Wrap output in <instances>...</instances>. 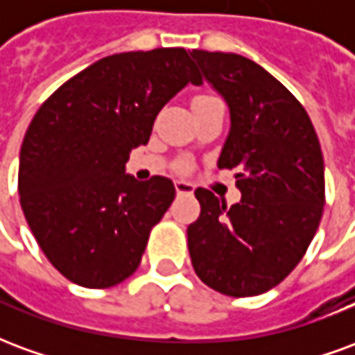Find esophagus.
Listing matches in <instances>:
<instances>
[{
  "instance_id": "34e87169",
  "label": "esophagus",
  "mask_w": 355,
  "mask_h": 355,
  "mask_svg": "<svg viewBox=\"0 0 355 355\" xmlns=\"http://www.w3.org/2000/svg\"><path fill=\"white\" fill-rule=\"evenodd\" d=\"M175 190L177 193H193V184L188 180H175Z\"/></svg>"
}]
</instances>
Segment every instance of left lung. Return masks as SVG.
<instances>
[{"mask_svg":"<svg viewBox=\"0 0 355 355\" xmlns=\"http://www.w3.org/2000/svg\"><path fill=\"white\" fill-rule=\"evenodd\" d=\"M190 55L230 110L218 167L238 171L241 200L226 207L211 190L198 188L201 213L188 226V251L211 289L254 297L291 274L320 226V140L302 104L262 66L234 53Z\"/></svg>","mask_w":355,"mask_h":355,"instance_id":"1","label":"left lung"}]
</instances>
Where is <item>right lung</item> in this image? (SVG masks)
Returning <instances> with one entry per match:
<instances>
[{
  "instance_id": "obj_1",
  "label": "right lung",
  "mask_w": 355,
  "mask_h": 355,
  "mask_svg": "<svg viewBox=\"0 0 355 355\" xmlns=\"http://www.w3.org/2000/svg\"><path fill=\"white\" fill-rule=\"evenodd\" d=\"M188 83L201 80L182 47L117 53L37 110L20 148V207L45 257L70 282L106 289L139 268L152 226L177 192L171 178L125 175V163Z\"/></svg>"
}]
</instances>
